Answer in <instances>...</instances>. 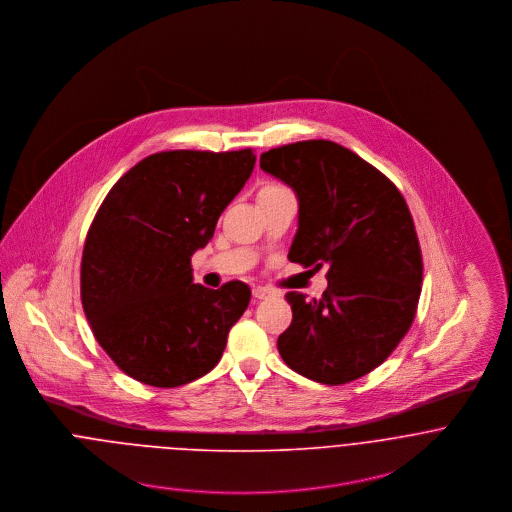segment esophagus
<instances>
[{"label":"esophagus","mask_w":512,"mask_h":512,"mask_svg":"<svg viewBox=\"0 0 512 512\" xmlns=\"http://www.w3.org/2000/svg\"><path fill=\"white\" fill-rule=\"evenodd\" d=\"M252 295H254L256 299H266V297L274 295V292H272V290H268V288H262V286H258V288H254V290H252Z\"/></svg>","instance_id":"1"}]
</instances>
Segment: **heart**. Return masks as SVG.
<instances>
[{
	"mask_svg": "<svg viewBox=\"0 0 512 512\" xmlns=\"http://www.w3.org/2000/svg\"><path fill=\"white\" fill-rule=\"evenodd\" d=\"M268 187H282V185H276V183H270V185H266V189H268Z\"/></svg>",
	"mask_w": 512,
	"mask_h": 512,
	"instance_id": "obj_1",
	"label": "heart"
}]
</instances>
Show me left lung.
Returning a JSON list of instances; mask_svg holds the SVG:
<instances>
[{
    "mask_svg": "<svg viewBox=\"0 0 512 512\" xmlns=\"http://www.w3.org/2000/svg\"><path fill=\"white\" fill-rule=\"evenodd\" d=\"M260 167L299 201L288 258L329 266L319 299L286 293L293 319L278 351L315 382L357 380L392 355L416 317L424 262L410 209L384 173L329 140L274 147Z\"/></svg>",
    "mask_w": 512,
    "mask_h": 512,
    "instance_id": "8db88e82",
    "label": "left lung"
}]
</instances>
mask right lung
<instances>
[{
	"mask_svg": "<svg viewBox=\"0 0 512 512\" xmlns=\"http://www.w3.org/2000/svg\"><path fill=\"white\" fill-rule=\"evenodd\" d=\"M254 163L250 147L159 151L124 173L96 211L80 262L82 309L100 347L138 382L175 388L219 363L250 288L193 284L191 256Z\"/></svg>",
	"mask_w": 512,
	"mask_h": 512,
	"instance_id": "obj_1",
	"label": "right lung"
}]
</instances>
